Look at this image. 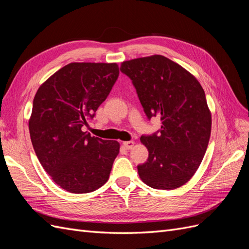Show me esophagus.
I'll return each instance as SVG.
<instances>
[{
    "label": "esophagus",
    "mask_w": 249,
    "mask_h": 249,
    "mask_svg": "<svg viewBox=\"0 0 249 249\" xmlns=\"http://www.w3.org/2000/svg\"><path fill=\"white\" fill-rule=\"evenodd\" d=\"M134 144H135L134 141H125V142H124V146L126 149H132L134 147Z\"/></svg>",
    "instance_id": "esophagus-1"
}]
</instances>
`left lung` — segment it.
<instances>
[{
    "mask_svg": "<svg viewBox=\"0 0 249 249\" xmlns=\"http://www.w3.org/2000/svg\"><path fill=\"white\" fill-rule=\"evenodd\" d=\"M120 71L132 80L147 118L160 116L161 130L143 135L147 161L137 166L154 189L171 190L189 180L206 154L212 117L199 82L170 59L154 55L124 61Z\"/></svg>",
    "mask_w": 249,
    "mask_h": 249,
    "instance_id": "obj_1",
    "label": "left lung"
}]
</instances>
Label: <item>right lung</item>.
<instances>
[{
	"mask_svg": "<svg viewBox=\"0 0 249 249\" xmlns=\"http://www.w3.org/2000/svg\"><path fill=\"white\" fill-rule=\"evenodd\" d=\"M116 63L73 62L56 71L34 96L29 131L35 154L52 179L71 193L107 182L119 143L82 131L118 78Z\"/></svg>",
	"mask_w": 249,
	"mask_h": 249,
	"instance_id": "add662e5",
	"label": "right lung"
}]
</instances>
